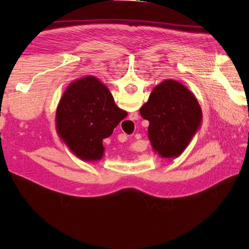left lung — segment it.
<instances>
[{"label":"left lung","mask_w":249,"mask_h":249,"mask_svg":"<svg viewBox=\"0 0 249 249\" xmlns=\"http://www.w3.org/2000/svg\"><path fill=\"white\" fill-rule=\"evenodd\" d=\"M140 114L150 123L147 136L153 150L163 158L181 155L202 122V110L195 95L170 79L153 89Z\"/></svg>","instance_id":"left-lung-1"}]
</instances>
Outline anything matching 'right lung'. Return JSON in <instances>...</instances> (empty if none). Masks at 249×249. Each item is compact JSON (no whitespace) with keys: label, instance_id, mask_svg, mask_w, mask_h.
<instances>
[{"label":"right lung","instance_id":"add662e5","mask_svg":"<svg viewBox=\"0 0 249 249\" xmlns=\"http://www.w3.org/2000/svg\"><path fill=\"white\" fill-rule=\"evenodd\" d=\"M126 115L109 89L96 77L87 76L71 82L63 93L56 109V131L77 157L96 161L104 156L103 140Z\"/></svg>","mask_w":249,"mask_h":249}]
</instances>
